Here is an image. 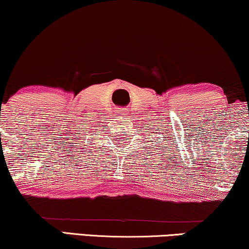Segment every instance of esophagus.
<instances>
[{
	"label": "esophagus",
	"mask_w": 249,
	"mask_h": 249,
	"mask_svg": "<svg viewBox=\"0 0 249 249\" xmlns=\"http://www.w3.org/2000/svg\"><path fill=\"white\" fill-rule=\"evenodd\" d=\"M118 115H127V113H124V111H120V112H119Z\"/></svg>",
	"instance_id": "34e87169"
}]
</instances>
